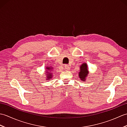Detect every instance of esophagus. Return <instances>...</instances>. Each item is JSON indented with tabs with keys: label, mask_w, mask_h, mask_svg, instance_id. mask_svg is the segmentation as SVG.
<instances>
[{
	"label": "esophagus",
	"mask_w": 127,
	"mask_h": 127,
	"mask_svg": "<svg viewBox=\"0 0 127 127\" xmlns=\"http://www.w3.org/2000/svg\"><path fill=\"white\" fill-rule=\"evenodd\" d=\"M70 68L68 65H66V64H65V65H64V70H65L68 71L70 70Z\"/></svg>",
	"instance_id": "1"
}]
</instances>
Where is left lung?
Instances as JSON below:
<instances>
[{
	"label": "left lung",
	"mask_w": 127,
	"mask_h": 127,
	"mask_svg": "<svg viewBox=\"0 0 127 127\" xmlns=\"http://www.w3.org/2000/svg\"><path fill=\"white\" fill-rule=\"evenodd\" d=\"M80 72L79 73L80 79L83 81H86V77L88 75V70L87 65L86 63H83L80 66Z\"/></svg>",
	"instance_id": "obj_1"
}]
</instances>
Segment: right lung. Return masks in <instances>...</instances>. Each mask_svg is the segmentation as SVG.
Returning <instances> with one entry per match:
<instances>
[{
	"instance_id": "1",
	"label": "right lung",
	"mask_w": 127,
	"mask_h": 127,
	"mask_svg": "<svg viewBox=\"0 0 127 127\" xmlns=\"http://www.w3.org/2000/svg\"><path fill=\"white\" fill-rule=\"evenodd\" d=\"M46 69H47V70H48V71L46 72V75H47V76H46V77H47V79L48 80H49L51 78H52V71H51V73H50V72H51V71H52V68H51V67H47L46 68ZM48 71H50V72H48ZM46 71H47V70H46Z\"/></svg>"
}]
</instances>
